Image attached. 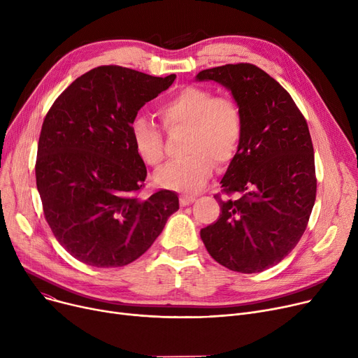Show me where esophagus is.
Returning a JSON list of instances; mask_svg holds the SVG:
<instances>
[{
    "label": "esophagus",
    "instance_id": "obj_1",
    "mask_svg": "<svg viewBox=\"0 0 358 358\" xmlns=\"http://www.w3.org/2000/svg\"><path fill=\"white\" fill-rule=\"evenodd\" d=\"M196 201V197L194 196H189V194H182V196H180V204L182 206H189V204H192V203H194Z\"/></svg>",
    "mask_w": 358,
    "mask_h": 358
}]
</instances>
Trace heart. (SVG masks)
Returning a JSON list of instances; mask_svg holds the SVG:
<instances>
[{"instance_id":"b5f03b06","label":"heart","mask_w":358,"mask_h":358,"mask_svg":"<svg viewBox=\"0 0 358 358\" xmlns=\"http://www.w3.org/2000/svg\"><path fill=\"white\" fill-rule=\"evenodd\" d=\"M158 116L168 130L185 129V150L180 161L169 162L155 173L164 189L196 192L212 177L217 161L229 162L243 134V115L238 101L216 96L209 88L182 87L158 106ZM134 148L139 158L158 166L164 158V135L152 122L136 117L130 126Z\"/></svg>"}]
</instances>
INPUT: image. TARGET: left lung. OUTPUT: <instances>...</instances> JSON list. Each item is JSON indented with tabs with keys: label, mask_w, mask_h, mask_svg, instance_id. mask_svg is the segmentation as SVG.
Wrapping results in <instances>:
<instances>
[{
	"label": "left lung",
	"mask_w": 358,
	"mask_h": 358,
	"mask_svg": "<svg viewBox=\"0 0 358 358\" xmlns=\"http://www.w3.org/2000/svg\"><path fill=\"white\" fill-rule=\"evenodd\" d=\"M197 81L228 88L243 115V134L215 196L219 219L200 231L206 250L238 273L264 271L302 238L316 197L315 155L308 123L290 94L251 64L200 71Z\"/></svg>",
	"instance_id": "8db88e82"
}]
</instances>
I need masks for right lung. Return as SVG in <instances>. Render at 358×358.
Wrapping results in <instances>:
<instances>
[{"instance_id": "add662e5", "label": "right lung", "mask_w": 358, "mask_h": 358, "mask_svg": "<svg viewBox=\"0 0 358 358\" xmlns=\"http://www.w3.org/2000/svg\"><path fill=\"white\" fill-rule=\"evenodd\" d=\"M174 80V73L161 78L99 66L75 80L48 111L37 145V192L55 238L87 266L130 264L180 208L169 190L138 196L146 166L130 135L138 111Z\"/></svg>"}]
</instances>
